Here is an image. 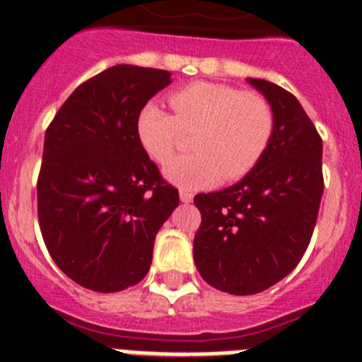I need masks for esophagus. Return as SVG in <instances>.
<instances>
[{"label":"esophagus","mask_w":362,"mask_h":362,"mask_svg":"<svg viewBox=\"0 0 362 362\" xmlns=\"http://www.w3.org/2000/svg\"><path fill=\"white\" fill-rule=\"evenodd\" d=\"M179 199L183 201V203H190V201L194 199V194H192V192H187V190H181L179 192Z\"/></svg>","instance_id":"1"}]
</instances>
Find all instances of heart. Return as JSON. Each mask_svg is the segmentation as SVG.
<instances>
[{"label": "heart", "mask_w": 362, "mask_h": 362, "mask_svg": "<svg viewBox=\"0 0 362 362\" xmlns=\"http://www.w3.org/2000/svg\"><path fill=\"white\" fill-rule=\"evenodd\" d=\"M174 116L146 105L137 116V139L150 158L166 165L180 148L184 134L198 130L197 150L166 168L181 188L212 187L221 177L238 181L250 174L270 146L276 117L267 98L225 83L196 81L168 98Z\"/></svg>", "instance_id": "heart-1"}]
</instances>
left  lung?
<instances>
[{
	"mask_svg": "<svg viewBox=\"0 0 362 362\" xmlns=\"http://www.w3.org/2000/svg\"><path fill=\"white\" fill-rule=\"evenodd\" d=\"M268 99L276 129L261 163L235 183L197 194L194 261L210 286L252 296L286 277L312 239L322 188V139L293 94L248 78Z\"/></svg>",
	"mask_w": 362,
	"mask_h": 362,
	"instance_id": "8db88e82",
	"label": "left lung"
}]
</instances>
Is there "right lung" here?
<instances>
[{
    "label": "right lung",
    "mask_w": 362,
    "mask_h": 362,
    "mask_svg": "<svg viewBox=\"0 0 362 362\" xmlns=\"http://www.w3.org/2000/svg\"><path fill=\"white\" fill-rule=\"evenodd\" d=\"M170 72L116 65L69 95L45 132L37 217L50 257L83 288L137 284L153 239L179 204L177 188L137 139V116Z\"/></svg>",
    "instance_id": "obj_1"
}]
</instances>
